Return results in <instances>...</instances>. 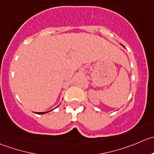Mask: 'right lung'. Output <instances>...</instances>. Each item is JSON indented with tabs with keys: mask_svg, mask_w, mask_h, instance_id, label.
<instances>
[{
	"mask_svg": "<svg viewBox=\"0 0 154 154\" xmlns=\"http://www.w3.org/2000/svg\"><path fill=\"white\" fill-rule=\"evenodd\" d=\"M45 113H46V112H36V114H38V115H42V114Z\"/></svg>",
	"mask_w": 154,
	"mask_h": 154,
	"instance_id": "1",
	"label": "right lung"
}]
</instances>
